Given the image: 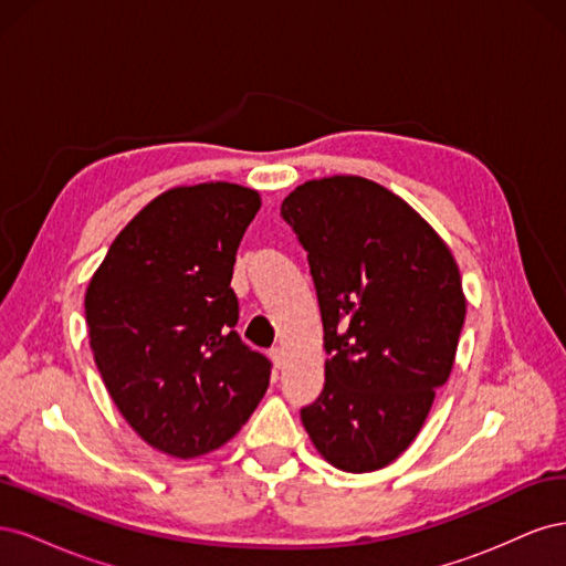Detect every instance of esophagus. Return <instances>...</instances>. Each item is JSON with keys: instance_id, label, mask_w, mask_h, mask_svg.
I'll return each mask as SVG.
<instances>
[{"instance_id": "esophagus-1", "label": "esophagus", "mask_w": 566, "mask_h": 566, "mask_svg": "<svg viewBox=\"0 0 566 566\" xmlns=\"http://www.w3.org/2000/svg\"><path fill=\"white\" fill-rule=\"evenodd\" d=\"M269 356H271L273 366L283 368V364H285V352H283V347H271V349H269Z\"/></svg>"}]
</instances>
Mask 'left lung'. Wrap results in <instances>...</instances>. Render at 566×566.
<instances>
[{
    "instance_id": "obj_1",
    "label": "left lung",
    "mask_w": 566,
    "mask_h": 566,
    "mask_svg": "<svg viewBox=\"0 0 566 566\" xmlns=\"http://www.w3.org/2000/svg\"><path fill=\"white\" fill-rule=\"evenodd\" d=\"M281 217L306 250L328 354L302 424L337 470H380L451 375L468 306L458 264L406 200L364 177L306 181Z\"/></svg>"
}]
</instances>
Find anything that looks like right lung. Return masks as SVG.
Segmentation results:
<instances>
[{
	"label": "right lung",
	"instance_id": "obj_1",
	"mask_svg": "<svg viewBox=\"0 0 566 566\" xmlns=\"http://www.w3.org/2000/svg\"><path fill=\"white\" fill-rule=\"evenodd\" d=\"M252 188H169L117 233L84 295L90 345L117 410L153 449L210 453L241 430L271 361L233 328L231 287Z\"/></svg>",
	"mask_w": 566,
	"mask_h": 566
}]
</instances>
